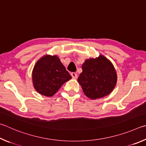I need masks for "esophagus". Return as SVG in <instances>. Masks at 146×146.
Here are the masks:
<instances>
[{"mask_svg":"<svg viewBox=\"0 0 146 146\" xmlns=\"http://www.w3.org/2000/svg\"><path fill=\"white\" fill-rule=\"evenodd\" d=\"M71 76H72V78H74V79H76V78H78L77 74L75 73V72H72L71 73Z\"/></svg>","mask_w":146,"mask_h":146,"instance_id":"esophagus-1","label":"esophagus"}]
</instances>
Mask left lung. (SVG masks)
<instances>
[{"label":"left lung","mask_w":146,"mask_h":146,"mask_svg":"<svg viewBox=\"0 0 146 146\" xmlns=\"http://www.w3.org/2000/svg\"><path fill=\"white\" fill-rule=\"evenodd\" d=\"M78 79L84 94L91 99L108 96L116 85L117 76L113 64L103 55L86 60Z\"/></svg>","instance_id":"obj_1"}]
</instances>
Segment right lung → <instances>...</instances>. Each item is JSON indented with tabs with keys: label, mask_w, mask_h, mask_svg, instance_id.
I'll return each instance as SVG.
<instances>
[{
	"label": "right lung",
	"mask_w": 146,
	"mask_h": 146,
	"mask_svg": "<svg viewBox=\"0 0 146 146\" xmlns=\"http://www.w3.org/2000/svg\"><path fill=\"white\" fill-rule=\"evenodd\" d=\"M32 78L38 93L51 97L72 77L57 56L45 55L36 63Z\"/></svg>",
	"instance_id": "obj_1"
}]
</instances>
